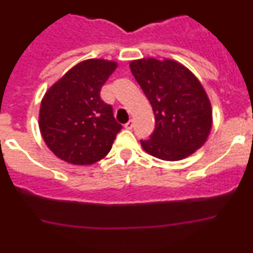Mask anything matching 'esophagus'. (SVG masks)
I'll list each match as a JSON object with an SVG mask.
<instances>
[{
	"label": "esophagus",
	"mask_w": 253,
	"mask_h": 253,
	"mask_svg": "<svg viewBox=\"0 0 253 253\" xmlns=\"http://www.w3.org/2000/svg\"><path fill=\"white\" fill-rule=\"evenodd\" d=\"M124 126H125V129H133L134 122H133V120H129V122L126 123V124H125Z\"/></svg>",
	"instance_id": "34e87169"
}]
</instances>
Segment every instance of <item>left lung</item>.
Segmentation results:
<instances>
[{"mask_svg":"<svg viewBox=\"0 0 253 253\" xmlns=\"http://www.w3.org/2000/svg\"><path fill=\"white\" fill-rule=\"evenodd\" d=\"M130 71L153 109L156 126L143 149L163 161L189 157L207 142L213 113L204 87L172 59L131 60Z\"/></svg>","mask_w":253,"mask_h":253,"instance_id":"8db88e82","label":"left lung"}]
</instances>
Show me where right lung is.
<instances>
[{
    "mask_svg": "<svg viewBox=\"0 0 253 253\" xmlns=\"http://www.w3.org/2000/svg\"><path fill=\"white\" fill-rule=\"evenodd\" d=\"M116 62L87 59L76 64L44 95L39 128L48 148L72 165H92L110 152L122 125L100 91Z\"/></svg>",
    "mask_w": 253,
    "mask_h": 253,
    "instance_id": "add662e5",
    "label": "right lung"
}]
</instances>
